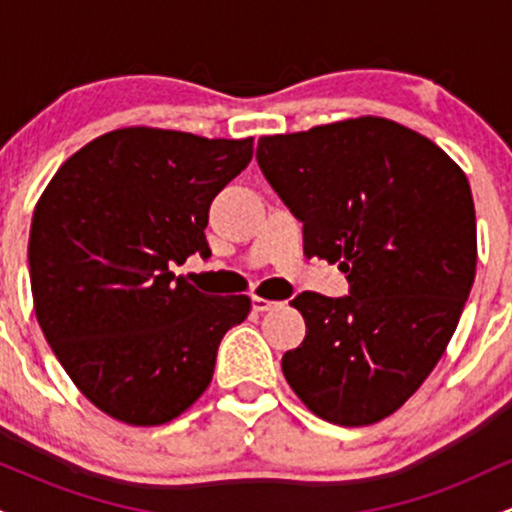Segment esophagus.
I'll return each instance as SVG.
<instances>
[{
	"mask_svg": "<svg viewBox=\"0 0 512 512\" xmlns=\"http://www.w3.org/2000/svg\"><path fill=\"white\" fill-rule=\"evenodd\" d=\"M276 301H269V298H262V296H252V310H257V313H264V310H272L276 308Z\"/></svg>",
	"mask_w": 512,
	"mask_h": 512,
	"instance_id": "obj_1",
	"label": "esophagus"
}]
</instances>
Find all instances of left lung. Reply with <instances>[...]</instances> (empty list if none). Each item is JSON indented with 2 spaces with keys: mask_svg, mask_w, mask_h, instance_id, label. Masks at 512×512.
<instances>
[{
  "mask_svg": "<svg viewBox=\"0 0 512 512\" xmlns=\"http://www.w3.org/2000/svg\"><path fill=\"white\" fill-rule=\"evenodd\" d=\"M257 163L303 221V252L349 279L346 298L305 291L286 383L320 419L370 426L395 414L448 349L477 272L464 170L424 134L351 117L257 142Z\"/></svg>",
  "mask_w": 512,
  "mask_h": 512,
  "instance_id": "1",
  "label": "left lung"
}]
</instances>
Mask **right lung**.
<instances>
[{
	"label": "right lung",
	"mask_w": 512,
	"mask_h": 512,
	"mask_svg": "<svg viewBox=\"0 0 512 512\" xmlns=\"http://www.w3.org/2000/svg\"><path fill=\"white\" fill-rule=\"evenodd\" d=\"M252 158V137L122 127L62 163L28 238L33 308L88 402L127 426H161L202 397L248 296H204L170 272L209 257V207Z\"/></svg>",
	"instance_id": "obj_1"
}]
</instances>
